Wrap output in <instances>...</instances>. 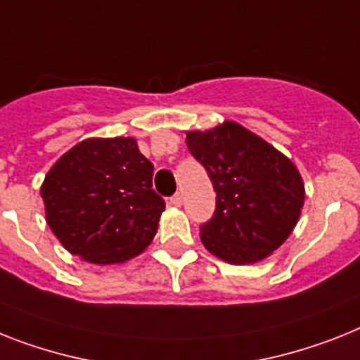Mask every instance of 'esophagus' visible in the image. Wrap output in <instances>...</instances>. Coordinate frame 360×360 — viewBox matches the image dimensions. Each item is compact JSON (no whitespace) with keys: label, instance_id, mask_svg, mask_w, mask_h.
<instances>
[{"label":"esophagus","instance_id":"34e87169","mask_svg":"<svg viewBox=\"0 0 360 360\" xmlns=\"http://www.w3.org/2000/svg\"><path fill=\"white\" fill-rule=\"evenodd\" d=\"M169 202H171V204H173V206H182V204H184L182 193H174L173 197L169 198Z\"/></svg>","mask_w":360,"mask_h":360}]
</instances>
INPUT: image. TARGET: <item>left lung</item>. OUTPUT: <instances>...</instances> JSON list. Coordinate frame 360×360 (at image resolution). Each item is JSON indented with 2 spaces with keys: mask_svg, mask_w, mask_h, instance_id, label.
Here are the masks:
<instances>
[{
  "mask_svg": "<svg viewBox=\"0 0 360 360\" xmlns=\"http://www.w3.org/2000/svg\"><path fill=\"white\" fill-rule=\"evenodd\" d=\"M187 148L217 193L213 217L200 224L207 250L246 265L280 248L304 206V182L294 163L231 121L206 132H187Z\"/></svg>",
  "mask_w": 360,
  "mask_h": 360,
  "instance_id": "1",
  "label": "left lung"
}]
</instances>
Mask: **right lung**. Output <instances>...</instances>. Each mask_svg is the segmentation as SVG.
<instances>
[{"mask_svg":"<svg viewBox=\"0 0 360 360\" xmlns=\"http://www.w3.org/2000/svg\"><path fill=\"white\" fill-rule=\"evenodd\" d=\"M153 173L136 139H86L44 180L47 224L73 255L97 265L123 263L145 250L165 210Z\"/></svg>","mask_w":360,"mask_h":360,"instance_id":"1","label":"right lung"}]
</instances>
